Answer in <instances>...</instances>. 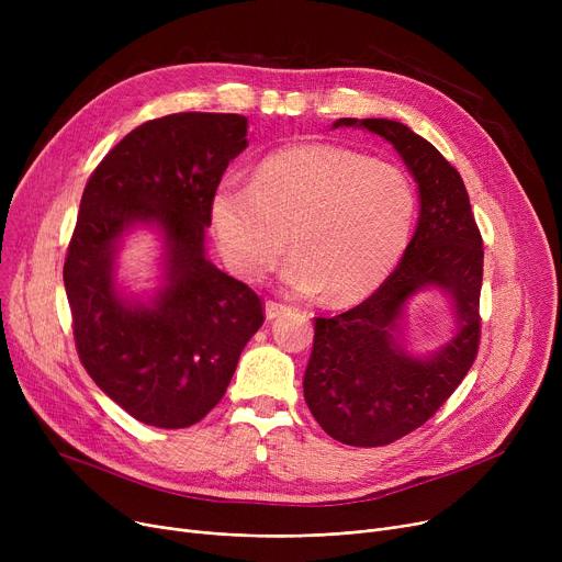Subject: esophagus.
Listing matches in <instances>:
<instances>
[{
  "label": "esophagus",
  "instance_id": "esophagus-1",
  "mask_svg": "<svg viewBox=\"0 0 562 562\" xmlns=\"http://www.w3.org/2000/svg\"><path fill=\"white\" fill-rule=\"evenodd\" d=\"M291 307L289 305H284V303H276V301H266V318L269 321H273V318H278V316H282V314H286Z\"/></svg>",
  "mask_w": 562,
  "mask_h": 562
}]
</instances>
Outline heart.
Returning <instances> with one entry per match:
<instances>
[{
    "mask_svg": "<svg viewBox=\"0 0 562 562\" xmlns=\"http://www.w3.org/2000/svg\"><path fill=\"white\" fill-rule=\"evenodd\" d=\"M212 227L229 269L261 280L282 259L299 293L356 305L401 261L417 218V189L396 164L335 143H293L259 159L250 187L221 182Z\"/></svg>",
    "mask_w": 562,
    "mask_h": 562,
    "instance_id": "1",
    "label": "heart"
}]
</instances>
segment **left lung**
Masks as SVG:
<instances>
[{
	"instance_id": "1",
	"label": "left lung",
	"mask_w": 562,
	"mask_h": 562,
	"mask_svg": "<svg viewBox=\"0 0 562 562\" xmlns=\"http://www.w3.org/2000/svg\"><path fill=\"white\" fill-rule=\"evenodd\" d=\"M394 145L419 184V223L394 273L339 316L316 318L303 390L318 426L348 447H385L424 426L467 375L481 341L483 239L460 172L435 145L385 117H339ZM424 288L452 299L457 335L430 357L402 344V312Z\"/></svg>"
}]
</instances>
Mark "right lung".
<instances>
[{
  "mask_svg": "<svg viewBox=\"0 0 562 562\" xmlns=\"http://www.w3.org/2000/svg\"><path fill=\"white\" fill-rule=\"evenodd\" d=\"M239 113H172L132 130L88 180L64 263L79 360L140 424L187 428L223 398L244 346L261 328L257 293L204 255L210 202L248 147ZM157 226L165 284L150 302L116 289L122 234Z\"/></svg>",
  "mask_w": 562,
  "mask_h": 562,
  "instance_id": "obj_1",
  "label": "right lung"
}]
</instances>
